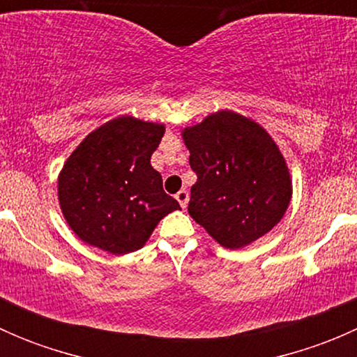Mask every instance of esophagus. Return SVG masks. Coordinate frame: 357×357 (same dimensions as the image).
<instances>
[{"mask_svg":"<svg viewBox=\"0 0 357 357\" xmlns=\"http://www.w3.org/2000/svg\"><path fill=\"white\" fill-rule=\"evenodd\" d=\"M188 199H190V195L186 190H181V192L176 193V200L179 202V205H181L183 208H186V205H188Z\"/></svg>","mask_w":357,"mask_h":357,"instance_id":"1","label":"esophagus"}]
</instances>
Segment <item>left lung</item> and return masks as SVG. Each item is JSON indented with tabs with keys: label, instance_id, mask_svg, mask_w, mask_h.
<instances>
[{
	"label": "left lung",
	"instance_id": "8db88e82",
	"mask_svg": "<svg viewBox=\"0 0 357 357\" xmlns=\"http://www.w3.org/2000/svg\"><path fill=\"white\" fill-rule=\"evenodd\" d=\"M181 138L197 172L188 212L219 245L245 248L282 221L291 200L290 169L259 122L219 110L181 129Z\"/></svg>",
	"mask_w": 357,
	"mask_h": 357
}]
</instances>
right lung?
<instances>
[{
  "instance_id": "add662e5",
  "label": "right lung",
  "mask_w": 357,
  "mask_h": 357,
  "mask_svg": "<svg viewBox=\"0 0 357 357\" xmlns=\"http://www.w3.org/2000/svg\"><path fill=\"white\" fill-rule=\"evenodd\" d=\"M165 126L121 115L89 132L59 174V204L72 231L114 255L149 242L179 204L162 188L150 164Z\"/></svg>"
}]
</instances>
